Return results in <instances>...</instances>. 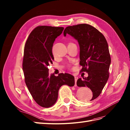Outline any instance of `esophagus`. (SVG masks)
Returning a JSON list of instances; mask_svg holds the SVG:
<instances>
[{
  "label": "esophagus",
  "instance_id": "34e87169",
  "mask_svg": "<svg viewBox=\"0 0 130 130\" xmlns=\"http://www.w3.org/2000/svg\"><path fill=\"white\" fill-rule=\"evenodd\" d=\"M77 79H78V77H76V76H75V86H77V85H76V82H77Z\"/></svg>",
  "mask_w": 130,
  "mask_h": 130
}]
</instances>
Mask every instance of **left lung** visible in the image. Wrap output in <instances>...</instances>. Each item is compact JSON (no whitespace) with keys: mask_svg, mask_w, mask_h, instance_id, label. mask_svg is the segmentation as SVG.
<instances>
[{"mask_svg":"<svg viewBox=\"0 0 130 130\" xmlns=\"http://www.w3.org/2000/svg\"><path fill=\"white\" fill-rule=\"evenodd\" d=\"M68 34L77 40L80 46L81 72H87L88 76L79 78V87H87L92 92L90 101L100 95L109 77L111 57L107 42L103 34L86 24L66 27L64 35Z\"/></svg>","mask_w":130,"mask_h":130,"instance_id":"8db88e82","label":"left lung"}]
</instances>
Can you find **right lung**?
Listing matches in <instances>:
<instances>
[{
    "mask_svg": "<svg viewBox=\"0 0 130 130\" xmlns=\"http://www.w3.org/2000/svg\"><path fill=\"white\" fill-rule=\"evenodd\" d=\"M63 27L39 26L30 34L24 47L23 70L25 82L32 98L40 106L48 108L55 104L60 87L73 86L75 79L67 73L49 75L47 66L54 59L52 47Z\"/></svg>",
    "mask_w": 130,
    "mask_h": 130,
    "instance_id": "add662e5",
    "label": "right lung"
}]
</instances>
